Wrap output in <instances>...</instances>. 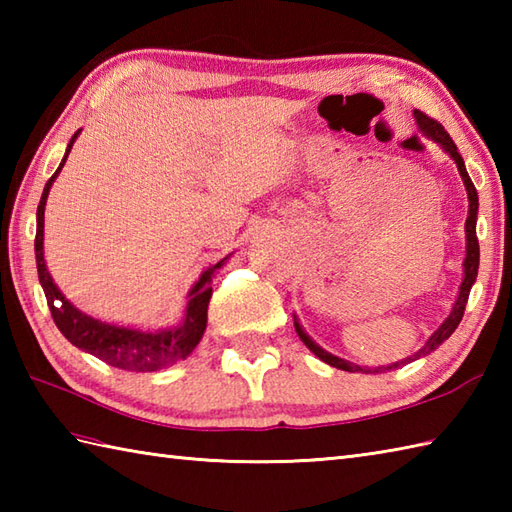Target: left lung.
Here are the masks:
<instances>
[{"label":"left lung","instance_id":"left-lung-1","mask_svg":"<svg viewBox=\"0 0 512 512\" xmlns=\"http://www.w3.org/2000/svg\"><path fill=\"white\" fill-rule=\"evenodd\" d=\"M413 118H416L420 132H422L424 136H427V138H431L433 143H438V145H440L444 151H447V154L455 160V165H458V171H460V176H462V180H464L466 193H469V217H466V259H464V279H462V284H460V295H458V299H455L453 310H451L449 317L442 321L440 328L429 336V341L424 343L416 354L405 358V361H400V363L387 365V367H374V369L358 367V365H354V363H350V361H345V358H339V356H334V354H330V352H325L323 347H319L317 343H314V341L310 339V336L306 334V330H303L301 325H299V321L295 319V330H297V334H299V339H301L303 343H306L308 350H310L314 356H319L323 363H328V365H332V367H336V369H345V372L380 374V372H389V369H394V367L407 365V363H411V361H418L420 356L431 354L433 350H436V347H440L444 341H447L449 336L455 332V328H458V325H460V321H462V317H464L466 301H469V292H471V288H473V284H475V279H477V268H480V244H477V233H475L477 206H480V202H477L475 184L471 182L469 173H466L464 160H462V156H460L458 147H455V143L451 140V136L447 134V129H444L438 121H433V118H429L427 114H422V112H418V110L413 112Z\"/></svg>","mask_w":512,"mask_h":512}]
</instances>
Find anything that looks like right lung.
<instances>
[{"label":"right lung","instance_id":"1","mask_svg":"<svg viewBox=\"0 0 512 512\" xmlns=\"http://www.w3.org/2000/svg\"><path fill=\"white\" fill-rule=\"evenodd\" d=\"M76 132L70 140L68 149H65V156L61 160L59 169L52 173V178L43 187L41 200L37 206V237H35V255H37V273H39V284L46 292L48 308L52 312V319L57 323L61 334L68 339L72 345L79 347V350L88 352L96 358H101L107 365L125 369V372H158L162 367H169L173 363L187 358L195 345L200 343L202 334L206 330V310H209V299L213 295L211 281L213 273L217 268H222L228 257L215 266L206 268L195 281V286L189 290V301H187V312L178 325L173 328H165L158 332H143L134 328H123V325H112L99 321L88 314L74 308L72 303L63 297V292L54 284L48 268L46 259H43V211H46V200L52 182L57 180L61 167L68 160L70 149L74 145Z\"/></svg>","mask_w":512,"mask_h":512}]
</instances>
